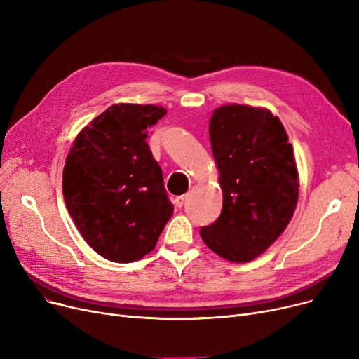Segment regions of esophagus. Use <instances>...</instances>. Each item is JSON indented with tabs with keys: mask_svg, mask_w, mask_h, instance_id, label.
Returning <instances> with one entry per match:
<instances>
[{
	"mask_svg": "<svg viewBox=\"0 0 359 359\" xmlns=\"http://www.w3.org/2000/svg\"><path fill=\"white\" fill-rule=\"evenodd\" d=\"M173 202H175V205L177 206V208H182V206H183V203H184V195L176 196V198L173 199Z\"/></svg>",
	"mask_w": 359,
	"mask_h": 359,
	"instance_id": "esophagus-1",
	"label": "esophagus"
}]
</instances>
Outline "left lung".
Wrapping results in <instances>:
<instances>
[{
    "mask_svg": "<svg viewBox=\"0 0 359 359\" xmlns=\"http://www.w3.org/2000/svg\"><path fill=\"white\" fill-rule=\"evenodd\" d=\"M222 189L221 215L201 237L231 262L265 252L290 224L298 201L292 145L278 116L243 104L218 107L210 122Z\"/></svg>",
    "mask_w": 359,
    "mask_h": 359,
    "instance_id": "8db88e82",
    "label": "left lung"
}]
</instances>
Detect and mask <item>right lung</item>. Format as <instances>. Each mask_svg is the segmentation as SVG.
<instances>
[{"mask_svg": "<svg viewBox=\"0 0 359 359\" xmlns=\"http://www.w3.org/2000/svg\"><path fill=\"white\" fill-rule=\"evenodd\" d=\"M153 104H113L74 141L62 192L83 238L107 260L148 255L173 214L163 172L147 144L148 129L165 116Z\"/></svg>", "mask_w": 359, "mask_h": 359, "instance_id": "obj_1", "label": "right lung"}]
</instances>
